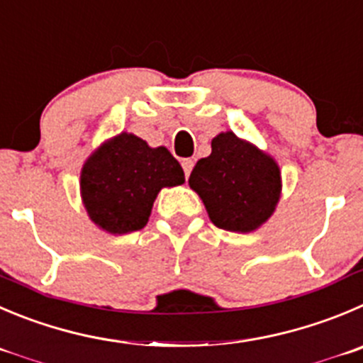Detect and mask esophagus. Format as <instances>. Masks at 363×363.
<instances>
[{
	"label": "esophagus",
	"mask_w": 363,
	"mask_h": 363,
	"mask_svg": "<svg viewBox=\"0 0 363 363\" xmlns=\"http://www.w3.org/2000/svg\"><path fill=\"white\" fill-rule=\"evenodd\" d=\"M182 167H184L185 176H187V178H189V174H191L192 167H194V160H191V158H184V160H182Z\"/></svg>",
	"instance_id": "34e87169"
}]
</instances>
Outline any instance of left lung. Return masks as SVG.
I'll return each instance as SVG.
<instances>
[{
    "label": "left lung",
    "mask_w": 363,
    "mask_h": 363,
    "mask_svg": "<svg viewBox=\"0 0 363 363\" xmlns=\"http://www.w3.org/2000/svg\"><path fill=\"white\" fill-rule=\"evenodd\" d=\"M189 185L217 228L250 233L274 212L281 172L267 153L233 132H223L212 139V153L194 165Z\"/></svg>",
    "instance_id": "obj_1"
}]
</instances>
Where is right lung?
I'll use <instances>...</instances> for the list:
<instances>
[{"instance_id":"obj_1","label":"right lung","mask_w":363,"mask_h":363,"mask_svg":"<svg viewBox=\"0 0 363 363\" xmlns=\"http://www.w3.org/2000/svg\"><path fill=\"white\" fill-rule=\"evenodd\" d=\"M184 182V169L167 147H150L140 137L123 132L87 158L80 192L92 223L121 235L146 226L158 192Z\"/></svg>"}]
</instances>
